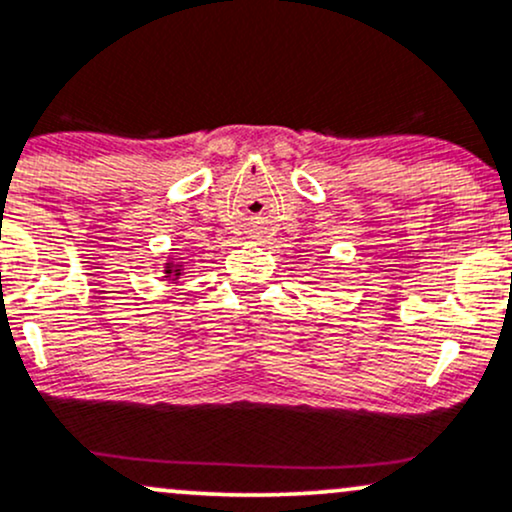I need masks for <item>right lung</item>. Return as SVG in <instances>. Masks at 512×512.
Segmentation results:
<instances>
[{
  "label": "right lung",
  "mask_w": 512,
  "mask_h": 512,
  "mask_svg": "<svg viewBox=\"0 0 512 512\" xmlns=\"http://www.w3.org/2000/svg\"><path fill=\"white\" fill-rule=\"evenodd\" d=\"M162 274H165V279H170L172 284H177L179 279H182L184 274V262L182 257H167L165 260V267H162Z\"/></svg>",
  "instance_id": "add662e5"
}]
</instances>
